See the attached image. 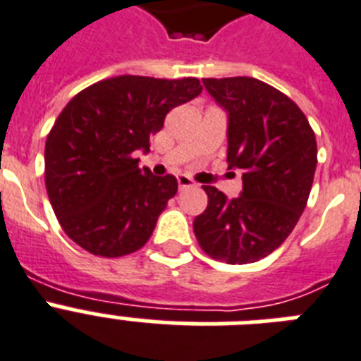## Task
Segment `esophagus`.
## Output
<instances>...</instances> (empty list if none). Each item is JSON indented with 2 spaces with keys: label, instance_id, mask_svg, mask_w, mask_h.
<instances>
[{
  "label": "esophagus",
  "instance_id": "1",
  "mask_svg": "<svg viewBox=\"0 0 361 361\" xmlns=\"http://www.w3.org/2000/svg\"><path fill=\"white\" fill-rule=\"evenodd\" d=\"M192 185H195V181L190 180L189 176H183V174L178 176V187H180V189H187V187H192Z\"/></svg>",
  "mask_w": 361,
  "mask_h": 361
}]
</instances>
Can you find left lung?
<instances>
[{"label":"left lung","instance_id":"obj_1","mask_svg":"<svg viewBox=\"0 0 361 361\" xmlns=\"http://www.w3.org/2000/svg\"><path fill=\"white\" fill-rule=\"evenodd\" d=\"M228 116V163L243 174L237 198L204 185L192 222L207 256L230 265L269 256L297 226L312 190L317 142L293 99L254 78L202 79Z\"/></svg>","mask_w":361,"mask_h":361}]
</instances>
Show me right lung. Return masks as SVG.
<instances>
[{
    "instance_id": "obj_1",
    "label": "right lung",
    "mask_w": 361,
    "mask_h": 361,
    "mask_svg": "<svg viewBox=\"0 0 361 361\" xmlns=\"http://www.w3.org/2000/svg\"><path fill=\"white\" fill-rule=\"evenodd\" d=\"M202 92L196 78L118 75L70 99L46 139V189L64 233L90 254L120 257L145 247L166 202L172 174L139 169L166 113Z\"/></svg>"
}]
</instances>
